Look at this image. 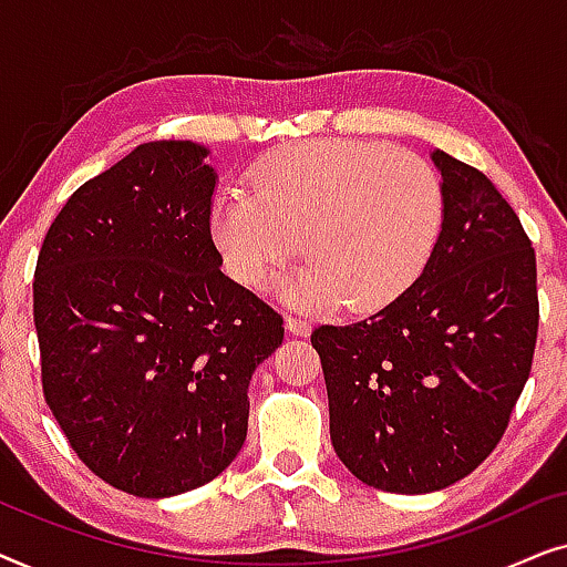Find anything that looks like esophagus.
<instances>
[{
    "instance_id": "34e87169",
    "label": "esophagus",
    "mask_w": 567,
    "mask_h": 567,
    "mask_svg": "<svg viewBox=\"0 0 567 567\" xmlns=\"http://www.w3.org/2000/svg\"><path fill=\"white\" fill-rule=\"evenodd\" d=\"M286 330L293 332V336L307 338L309 332H312V322H309L307 317H301V315H289V317H286Z\"/></svg>"
}]
</instances>
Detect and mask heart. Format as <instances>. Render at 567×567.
<instances>
[{
    "mask_svg": "<svg viewBox=\"0 0 567 567\" xmlns=\"http://www.w3.org/2000/svg\"><path fill=\"white\" fill-rule=\"evenodd\" d=\"M444 190L429 162L382 144L301 142L268 152L250 190H231L212 214L224 270L262 286L301 250L312 262L291 297L336 299L367 312L398 299L436 250Z\"/></svg>",
    "mask_w": 567,
    "mask_h": 567,
    "instance_id": "heart-1",
    "label": "heart"
}]
</instances>
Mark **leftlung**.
Segmentation results:
<instances>
[{
	"label": "left lung",
	"mask_w": 567,
	"mask_h": 567,
	"mask_svg": "<svg viewBox=\"0 0 567 567\" xmlns=\"http://www.w3.org/2000/svg\"><path fill=\"white\" fill-rule=\"evenodd\" d=\"M444 227L423 274L367 320L320 324L336 454L361 483L431 493L508 429L539 330L537 255L508 200L436 150Z\"/></svg>",
	"instance_id": "8db88e82"
}]
</instances>
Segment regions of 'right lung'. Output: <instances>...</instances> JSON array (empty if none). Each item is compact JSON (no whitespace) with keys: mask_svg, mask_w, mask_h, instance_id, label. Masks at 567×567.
<instances>
[{"mask_svg":"<svg viewBox=\"0 0 567 567\" xmlns=\"http://www.w3.org/2000/svg\"><path fill=\"white\" fill-rule=\"evenodd\" d=\"M204 146L152 142L80 185L33 278L41 384L74 454L138 498L200 487L247 436L284 317L221 274Z\"/></svg>","mask_w":567,"mask_h":567,"instance_id":"right-lung-1","label":"right lung"}]
</instances>
